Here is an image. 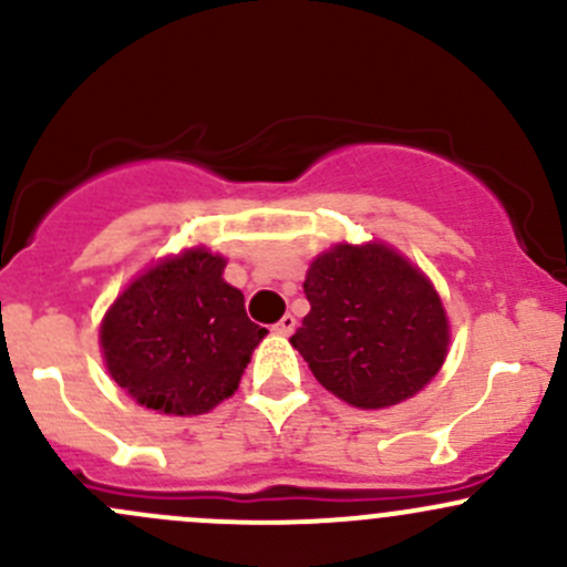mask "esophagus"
<instances>
[{
    "instance_id": "1",
    "label": "esophagus",
    "mask_w": 567,
    "mask_h": 567,
    "mask_svg": "<svg viewBox=\"0 0 567 567\" xmlns=\"http://www.w3.org/2000/svg\"><path fill=\"white\" fill-rule=\"evenodd\" d=\"M293 329H296V318H293V316H285V318H279V323L274 326V331H277V334H282V337L293 334Z\"/></svg>"
}]
</instances>
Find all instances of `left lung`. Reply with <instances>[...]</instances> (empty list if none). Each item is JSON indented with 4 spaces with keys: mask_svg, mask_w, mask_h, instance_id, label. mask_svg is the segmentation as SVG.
<instances>
[{
    "mask_svg": "<svg viewBox=\"0 0 567 567\" xmlns=\"http://www.w3.org/2000/svg\"><path fill=\"white\" fill-rule=\"evenodd\" d=\"M310 312L290 346L323 390L353 409H390L436 379L450 318L436 285L386 241H340L307 268Z\"/></svg>",
    "mask_w": 567,
    "mask_h": 567,
    "instance_id": "left-lung-1",
    "label": "left lung"
}]
</instances>
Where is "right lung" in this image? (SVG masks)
<instances>
[{"label":"right lung","instance_id":"add662e5","mask_svg":"<svg viewBox=\"0 0 567 567\" xmlns=\"http://www.w3.org/2000/svg\"><path fill=\"white\" fill-rule=\"evenodd\" d=\"M227 257L208 247L164 255L109 305L99 346L114 384L167 416H197L241 384L268 334L251 323L244 293L225 279Z\"/></svg>","mask_w":567,"mask_h":567}]
</instances>
